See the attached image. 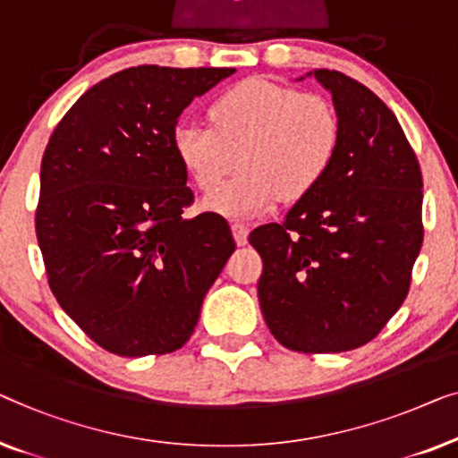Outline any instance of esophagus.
Masks as SVG:
<instances>
[{"mask_svg":"<svg viewBox=\"0 0 458 458\" xmlns=\"http://www.w3.org/2000/svg\"><path fill=\"white\" fill-rule=\"evenodd\" d=\"M232 234H234V241H236L238 247H242V244H247L249 226H247V224L234 222V224H232Z\"/></svg>","mask_w":458,"mask_h":458,"instance_id":"34e87169","label":"esophagus"}]
</instances>
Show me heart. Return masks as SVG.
I'll return each mask as SVG.
<instances>
[{"label":"heart","instance_id":"obj_1","mask_svg":"<svg viewBox=\"0 0 458 458\" xmlns=\"http://www.w3.org/2000/svg\"><path fill=\"white\" fill-rule=\"evenodd\" d=\"M209 122H180L172 147L203 192L216 189L239 153L243 170L205 201L226 217H255L284 197H307L330 174L343 140L330 99L261 79L226 89L211 103Z\"/></svg>","mask_w":458,"mask_h":458}]
</instances>
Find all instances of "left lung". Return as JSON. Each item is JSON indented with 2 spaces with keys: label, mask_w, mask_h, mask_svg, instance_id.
<instances>
[{
  "label": "left lung",
  "mask_w": 458,
  "mask_h": 458,
  "mask_svg": "<svg viewBox=\"0 0 458 458\" xmlns=\"http://www.w3.org/2000/svg\"><path fill=\"white\" fill-rule=\"evenodd\" d=\"M313 74L343 122L336 162L284 222L249 234L263 261V319L307 355L376 338L407 299L423 242L421 167L396 115L351 76Z\"/></svg>",
  "instance_id": "1"
}]
</instances>
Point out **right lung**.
Returning a JSON list of instances; mask_svg holds the SVG:
<instances>
[{"mask_svg": "<svg viewBox=\"0 0 458 458\" xmlns=\"http://www.w3.org/2000/svg\"><path fill=\"white\" fill-rule=\"evenodd\" d=\"M234 72L126 68L89 89L51 132L37 241L60 307L107 352L184 346L234 253L220 214L182 217L195 195L172 147L184 107Z\"/></svg>", "mask_w": 458, "mask_h": 458, "instance_id": "obj_1", "label": "right lung"}]
</instances>
